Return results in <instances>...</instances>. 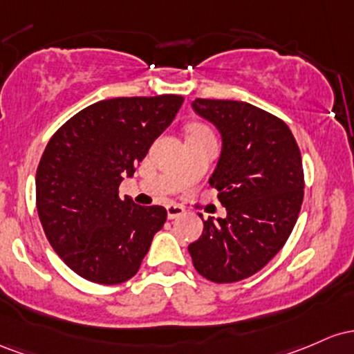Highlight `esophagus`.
Returning a JSON list of instances; mask_svg holds the SVG:
<instances>
[{"label":"esophagus","instance_id":"obj_1","mask_svg":"<svg viewBox=\"0 0 354 354\" xmlns=\"http://www.w3.org/2000/svg\"><path fill=\"white\" fill-rule=\"evenodd\" d=\"M165 209H167V217H169V219H176V217H180L182 214L185 212L184 207H180V205L177 204H169Z\"/></svg>","mask_w":354,"mask_h":354}]
</instances>
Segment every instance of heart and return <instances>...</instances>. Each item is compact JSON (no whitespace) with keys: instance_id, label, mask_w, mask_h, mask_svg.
Returning a JSON list of instances; mask_svg holds the SVG:
<instances>
[{"instance_id":"b5f03b06","label":"heart","mask_w":354,"mask_h":354,"mask_svg":"<svg viewBox=\"0 0 354 354\" xmlns=\"http://www.w3.org/2000/svg\"><path fill=\"white\" fill-rule=\"evenodd\" d=\"M196 132H204V129H197ZM196 132H194V133H196Z\"/></svg>"}]
</instances>
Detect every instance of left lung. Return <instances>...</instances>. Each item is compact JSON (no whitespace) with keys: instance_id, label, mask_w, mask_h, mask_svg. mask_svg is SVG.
I'll return each mask as SVG.
<instances>
[{"instance_id":"left-lung-1","label":"left lung","mask_w":354,"mask_h":354,"mask_svg":"<svg viewBox=\"0 0 354 354\" xmlns=\"http://www.w3.org/2000/svg\"><path fill=\"white\" fill-rule=\"evenodd\" d=\"M192 109L221 133L209 184L227 216L204 221L189 252L205 279L236 283L261 271L292 232L304 196L303 160L289 127L251 103L196 98Z\"/></svg>"}]
</instances>
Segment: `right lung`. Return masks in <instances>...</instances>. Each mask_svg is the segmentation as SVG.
<instances>
[{"label": "right lung", "mask_w": 354, "mask_h": 354, "mask_svg": "<svg viewBox=\"0 0 354 354\" xmlns=\"http://www.w3.org/2000/svg\"><path fill=\"white\" fill-rule=\"evenodd\" d=\"M184 97L102 100L50 138L37 170V209L46 239L71 271L98 284L135 276L167 210L120 198L150 145L174 122Z\"/></svg>", "instance_id": "right-lung-1"}]
</instances>
